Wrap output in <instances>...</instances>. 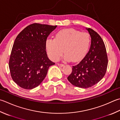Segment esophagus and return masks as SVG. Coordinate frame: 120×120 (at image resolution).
Instances as JSON below:
<instances>
[{"instance_id": "obj_1", "label": "esophagus", "mask_w": 120, "mask_h": 120, "mask_svg": "<svg viewBox=\"0 0 120 120\" xmlns=\"http://www.w3.org/2000/svg\"><path fill=\"white\" fill-rule=\"evenodd\" d=\"M58 65H59V66H60V67H63V66H64V64H62V63H58Z\"/></svg>"}]
</instances>
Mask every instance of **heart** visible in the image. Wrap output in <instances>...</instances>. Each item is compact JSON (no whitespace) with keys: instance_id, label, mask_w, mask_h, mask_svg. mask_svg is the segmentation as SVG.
I'll use <instances>...</instances> for the list:
<instances>
[{"instance_id":"b5f03b06","label":"heart","mask_w":120,"mask_h":120,"mask_svg":"<svg viewBox=\"0 0 120 120\" xmlns=\"http://www.w3.org/2000/svg\"><path fill=\"white\" fill-rule=\"evenodd\" d=\"M91 38L87 33H82L73 29L60 30L55 39L49 38L46 41L48 55L53 61H58L63 52L64 58L73 62H79L87 53L90 47Z\"/></svg>"}]
</instances>
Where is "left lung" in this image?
<instances>
[{
    "label": "left lung",
    "mask_w": 120,
    "mask_h": 120,
    "mask_svg": "<svg viewBox=\"0 0 120 120\" xmlns=\"http://www.w3.org/2000/svg\"><path fill=\"white\" fill-rule=\"evenodd\" d=\"M91 37V45L88 53L81 61L72 67L68 79L72 85L87 88L98 83L106 73L108 56L104 42L97 32L86 29Z\"/></svg>",
    "instance_id": "obj_1"
}]
</instances>
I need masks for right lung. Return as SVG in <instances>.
Listing matches in <instances>:
<instances>
[{
	"label": "right lung",
	"instance_id": "add662e5",
	"mask_svg": "<svg viewBox=\"0 0 120 120\" xmlns=\"http://www.w3.org/2000/svg\"><path fill=\"white\" fill-rule=\"evenodd\" d=\"M57 26L33 23L16 37L9 67L12 79L21 88L31 90L38 86L45 78L49 67L55 64L48 58L46 41Z\"/></svg>",
	"mask_w": 120,
	"mask_h": 120
}]
</instances>
